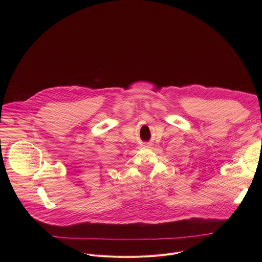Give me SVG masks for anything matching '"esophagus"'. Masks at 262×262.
Segmentation results:
<instances>
[{
	"mask_svg": "<svg viewBox=\"0 0 262 262\" xmlns=\"http://www.w3.org/2000/svg\"><path fill=\"white\" fill-rule=\"evenodd\" d=\"M151 144L150 143H148V142H145V143H143V146L144 147H149V146H150Z\"/></svg>",
	"mask_w": 262,
	"mask_h": 262,
	"instance_id": "34e87169",
	"label": "esophagus"
}]
</instances>
